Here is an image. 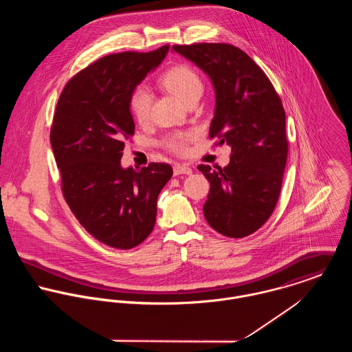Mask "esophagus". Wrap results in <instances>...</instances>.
I'll use <instances>...</instances> for the list:
<instances>
[{"label": "esophagus", "instance_id": "1", "mask_svg": "<svg viewBox=\"0 0 352 352\" xmlns=\"http://www.w3.org/2000/svg\"><path fill=\"white\" fill-rule=\"evenodd\" d=\"M173 173L175 176H179V175H191L192 173V169L190 166H186V165H175L173 166Z\"/></svg>", "mask_w": 352, "mask_h": 352}]
</instances>
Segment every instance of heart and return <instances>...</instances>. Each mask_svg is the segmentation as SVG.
<instances>
[{
  "mask_svg": "<svg viewBox=\"0 0 352 352\" xmlns=\"http://www.w3.org/2000/svg\"><path fill=\"white\" fill-rule=\"evenodd\" d=\"M160 82L169 94H172L175 98L183 101L184 104L199 98L203 89L201 77L197 74L195 70L186 65H177L166 70L160 78ZM151 104V92L146 88L140 87L131 94L130 109L140 123L148 120ZM194 137L195 133L192 131L175 133L166 138L165 146L173 153L183 154L187 151L188 144L194 140Z\"/></svg>",
  "mask_w": 352,
  "mask_h": 352,
  "instance_id": "b5f03b06",
  "label": "heart"
}]
</instances>
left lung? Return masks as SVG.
<instances>
[{
	"mask_svg": "<svg viewBox=\"0 0 352 352\" xmlns=\"http://www.w3.org/2000/svg\"><path fill=\"white\" fill-rule=\"evenodd\" d=\"M173 51L208 76L215 92L210 138L232 148L223 169L198 166L210 183L204 218L222 236L243 239L264 225L280 194L289 151L282 101L264 72L239 47L197 43Z\"/></svg>",
	"mask_w": 352,
	"mask_h": 352,
	"instance_id": "left-lung-1",
	"label": "left lung"
}]
</instances>
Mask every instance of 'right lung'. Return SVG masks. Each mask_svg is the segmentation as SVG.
I'll return each mask as SVG.
<instances>
[{
  "label": "right lung",
  "mask_w": 352,
  "mask_h": 352,
  "mask_svg": "<svg viewBox=\"0 0 352 352\" xmlns=\"http://www.w3.org/2000/svg\"><path fill=\"white\" fill-rule=\"evenodd\" d=\"M168 51L166 45L102 56L66 84L54 113L51 148L65 201L85 230L112 248L131 250L151 234L158 194L173 175L169 164L137 170L120 164L135 130L131 94Z\"/></svg>",
  "instance_id": "add662e5"
}]
</instances>
